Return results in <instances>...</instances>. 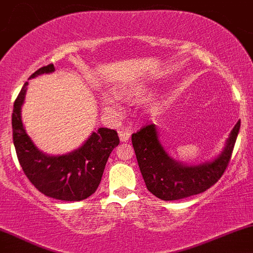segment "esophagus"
Masks as SVG:
<instances>
[{"instance_id":"34e87169","label":"esophagus","mask_w":253,"mask_h":253,"mask_svg":"<svg viewBox=\"0 0 253 253\" xmlns=\"http://www.w3.org/2000/svg\"><path fill=\"white\" fill-rule=\"evenodd\" d=\"M130 136V130L128 129H123L119 132V138H120L121 141H127Z\"/></svg>"}]
</instances>
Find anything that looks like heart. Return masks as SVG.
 <instances>
[{"instance_id":"b5f03b06","label":"heart","mask_w":253,"mask_h":253,"mask_svg":"<svg viewBox=\"0 0 253 253\" xmlns=\"http://www.w3.org/2000/svg\"><path fill=\"white\" fill-rule=\"evenodd\" d=\"M117 94H118V96L123 98V100L134 101V100H138V98L144 96L145 89L139 88V86H133V88L119 90ZM103 104H104V107H106L107 109L110 110V112H117V110H118V104L115 103V101L113 100V98L104 97L103 98Z\"/></svg>"}]
</instances>
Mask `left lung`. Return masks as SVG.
Returning a JSON list of instances; mask_svg holds the SVG:
<instances>
[{"label": "left lung", "mask_w": 253, "mask_h": 253, "mask_svg": "<svg viewBox=\"0 0 253 253\" xmlns=\"http://www.w3.org/2000/svg\"><path fill=\"white\" fill-rule=\"evenodd\" d=\"M239 129L240 120L232 129L225 149L213 162L189 167L168 155L155 124L141 127L132 134V144L146 188L164 201L181 200L210 189L228 167Z\"/></svg>", "instance_id": "left-lung-1"}]
</instances>
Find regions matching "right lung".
I'll list each match as a JSON object with an SVG mask.
<instances>
[{
	"instance_id": "1",
	"label": "right lung",
	"mask_w": 253,
	"mask_h": 253,
	"mask_svg": "<svg viewBox=\"0 0 253 253\" xmlns=\"http://www.w3.org/2000/svg\"><path fill=\"white\" fill-rule=\"evenodd\" d=\"M54 71L53 64L42 66L30 77ZM25 83L14 102L11 126L19 163L30 182L43 195L62 201H81L95 193L104 167L120 140L117 130L98 128L80 149L63 156H47L37 149L26 133L21 120V106L26 95Z\"/></svg>"
}]
</instances>
